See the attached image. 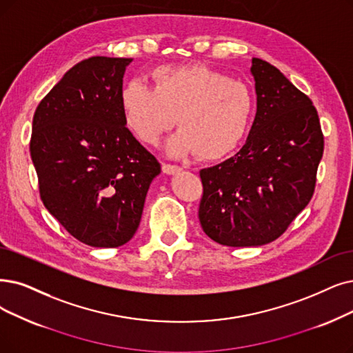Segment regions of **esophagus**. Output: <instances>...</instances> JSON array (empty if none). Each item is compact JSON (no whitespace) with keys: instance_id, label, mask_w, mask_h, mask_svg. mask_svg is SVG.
Segmentation results:
<instances>
[{"instance_id":"1","label":"esophagus","mask_w":353,"mask_h":353,"mask_svg":"<svg viewBox=\"0 0 353 353\" xmlns=\"http://www.w3.org/2000/svg\"><path fill=\"white\" fill-rule=\"evenodd\" d=\"M162 171H163V174H166V175H176V174H179V172L182 171V168H181V166H176V165L163 163V165H162Z\"/></svg>"}]
</instances>
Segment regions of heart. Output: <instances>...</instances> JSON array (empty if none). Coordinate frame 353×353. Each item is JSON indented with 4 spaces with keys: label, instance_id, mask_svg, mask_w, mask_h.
<instances>
[{
    "label": "heart",
    "instance_id": "1",
    "mask_svg": "<svg viewBox=\"0 0 353 353\" xmlns=\"http://www.w3.org/2000/svg\"><path fill=\"white\" fill-rule=\"evenodd\" d=\"M150 78L152 88L133 81L120 98L124 123L140 142L157 146L175 120L179 130L166 145L169 157L195 152L217 161L243 142L255 116L246 83L204 65L158 66Z\"/></svg>",
    "mask_w": 353,
    "mask_h": 353
}]
</instances>
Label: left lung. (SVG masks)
<instances>
[{
  "mask_svg": "<svg viewBox=\"0 0 353 353\" xmlns=\"http://www.w3.org/2000/svg\"><path fill=\"white\" fill-rule=\"evenodd\" d=\"M256 116L234 157L200 171L199 217L214 242L262 246L283 234L312 200L323 134L310 98L279 69L253 58Z\"/></svg>",
  "mask_w": 353,
  "mask_h": 353,
  "instance_id": "1",
  "label": "left lung"
}]
</instances>
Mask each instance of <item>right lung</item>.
<instances>
[{"mask_svg":"<svg viewBox=\"0 0 353 353\" xmlns=\"http://www.w3.org/2000/svg\"><path fill=\"white\" fill-rule=\"evenodd\" d=\"M129 58L95 56L70 68L39 104L30 154L49 213L79 242L117 248L134 236L161 163L125 128Z\"/></svg>","mask_w":353,"mask_h":353,"instance_id":"add662e5","label":"right lung"}]
</instances>
